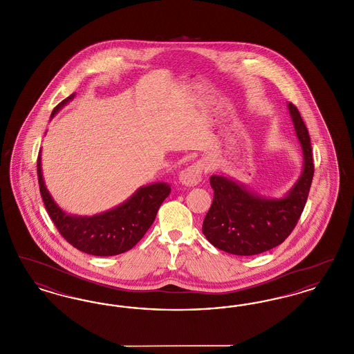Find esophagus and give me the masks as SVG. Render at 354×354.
Returning <instances> with one entry per match:
<instances>
[{
    "mask_svg": "<svg viewBox=\"0 0 354 354\" xmlns=\"http://www.w3.org/2000/svg\"><path fill=\"white\" fill-rule=\"evenodd\" d=\"M203 169H204V165L202 162H196V163L185 167V169H182L179 174L180 183L187 187L199 185V182L202 180Z\"/></svg>",
    "mask_w": 354,
    "mask_h": 354,
    "instance_id": "1",
    "label": "esophagus"
}]
</instances>
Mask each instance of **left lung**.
I'll return each mask as SVG.
<instances>
[{"mask_svg":"<svg viewBox=\"0 0 354 354\" xmlns=\"http://www.w3.org/2000/svg\"><path fill=\"white\" fill-rule=\"evenodd\" d=\"M288 110L303 149V171L286 196L264 198L224 175H212L214 202L203 221L207 240L224 252L252 256L280 245L303 214L313 179V158L308 130L293 103Z\"/></svg>","mask_w":354,"mask_h":354,"instance_id":"left-lung-1","label":"left lung"}]
</instances>
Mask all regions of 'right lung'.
<instances>
[{"label": "right lung", "mask_w": 354, "mask_h": 354, "mask_svg": "<svg viewBox=\"0 0 354 354\" xmlns=\"http://www.w3.org/2000/svg\"><path fill=\"white\" fill-rule=\"evenodd\" d=\"M75 97L71 94L57 104L50 119ZM38 183L42 201L48 214L59 234L73 247L94 256H114L131 250L151 227L160 204L171 192L165 182L143 185L117 207L93 216H78L66 214L51 198L41 167V151L37 160Z\"/></svg>", "instance_id": "add662e5"}]
</instances>
